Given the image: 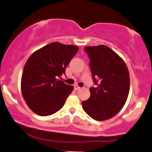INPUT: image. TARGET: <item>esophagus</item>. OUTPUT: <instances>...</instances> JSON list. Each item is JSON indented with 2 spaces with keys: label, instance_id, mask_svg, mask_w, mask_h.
I'll return each instance as SVG.
<instances>
[{
  "label": "esophagus",
  "instance_id": "34e87169",
  "mask_svg": "<svg viewBox=\"0 0 152 152\" xmlns=\"http://www.w3.org/2000/svg\"><path fill=\"white\" fill-rule=\"evenodd\" d=\"M81 88V87H79V86L77 85V84L74 85V89H75V90H79V89H80Z\"/></svg>",
  "mask_w": 152,
  "mask_h": 152
}]
</instances>
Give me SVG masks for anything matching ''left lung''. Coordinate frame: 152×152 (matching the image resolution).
Returning a JSON list of instances; mask_svg holds the SVG:
<instances>
[{
	"label": "left lung",
	"mask_w": 152,
	"mask_h": 152,
	"mask_svg": "<svg viewBox=\"0 0 152 152\" xmlns=\"http://www.w3.org/2000/svg\"><path fill=\"white\" fill-rule=\"evenodd\" d=\"M96 87L82 108L92 119L105 121L114 117L123 108L130 91V74L122 57L105 45L84 47Z\"/></svg>",
	"instance_id": "left-lung-1"
}]
</instances>
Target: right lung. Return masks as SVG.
I'll use <instances>...</instances> for the list:
<instances>
[{"label": "right lung", "instance_id": "1", "mask_svg": "<svg viewBox=\"0 0 152 152\" xmlns=\"http://www.w3.org/2000/svg\"><path fill=\"white\" fill-rule=\"evenodd\" d=\"M79 50L74 45L52 42L30 56L24 67L21 91L30 109L39 116H49L61 109L73 86L59 78Z\"/></svg>", "mask_w": 152, "mask_h": 152}]
</instances>
